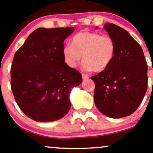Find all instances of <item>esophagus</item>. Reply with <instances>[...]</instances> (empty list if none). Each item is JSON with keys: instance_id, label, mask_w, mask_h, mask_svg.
Listing matches in <instances>:
<instances>
[{"instance_id": "34e87169", "label": "esophagus", "mask_w": 153, "mask_h": 153, "mask_svg": "<svg viewBox=\"0 0 153 153\" xmlns=\"http://www.w3.org/2000/svg\"><path fill=\"white\" fill-rule=\"evenodd\" d=\"M82 78H83V81H85V80L89 79V75H86V74H83V75H82Z\"/></svg>"}]
</instances>
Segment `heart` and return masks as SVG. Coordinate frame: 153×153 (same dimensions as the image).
<instances>
[{
    "label": "heart",
    "mask_w": 153,
    "mask_h": 153,
    "mask_svg": "<svg viewBox=\"0 0 153 153\" xmlns=\"http://www.w3.org/2000/svg\"><path fill=\"white\" fill-rule=\"evenodd\" d=\"M115 44L110 36L92 32H80L63 49L64 61L69 67L75 68L83 56V67L87 70H105L113 60Z\"/></svg>",
    "instance_id": "heart-1"
}]
</instances>
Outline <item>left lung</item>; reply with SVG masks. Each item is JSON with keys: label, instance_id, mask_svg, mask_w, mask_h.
<instances>
[{"label": "left lung", "instance_id": "left-lung-1", "mask_svg": "<svg viewBox=\"0 0 153 153\" xmlns=\"http://www.w3.org/2000/svg\"><path fill=\"white\" fill-rule=\"evenodd\" d=\"M104 28L114 42L115 53L105 70L91 77L94 103L102 114L123 118L142 102L147 89V64L142 48L127 30L113 23L105 24Z\"/></svg>", "mask_w": 153, "mask_h": 153}]
</instances>
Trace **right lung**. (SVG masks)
Here are the masks:
<instances>
[{
  "label": "right lung",
  "instance_id": "1",
  "mask_svg": "<svg viewBox=\"0 0 153 153\" xmlns=\"http://www.w3.org/2000/svg\"><path fill=\"white\" fill-rule=\"evenodd\" d=\"M75 30L39 28L15 53L11 68L14 99L28 117L53 122L70 111V95L82 83L79 72L69 67L63 56L64 41Z\"/></svg>",
  "mask_w": 153,
  "mask_h": 153
}]
</instances>
